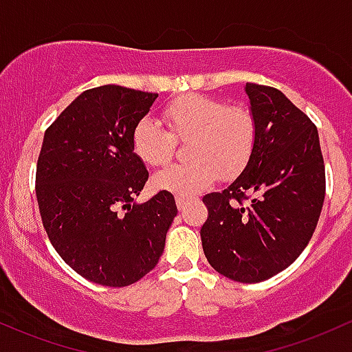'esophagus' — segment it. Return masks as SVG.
I'll return each instance as SVG.
<instances>
[{
  "label": "esophagus",
  "mask_w": 352,
  "mask_h": 352,
  "mask_svg": "<svg viewBox=\"0 0 352 352\" xmlns=\"http://www.w3.org/2000/svg\"><path fill=\"white\" fill-rule=\"evenodd\" d=\"M175 202H177V207H179V210H184V208L188 206L190 200L185 199V197H175Z\"/></svg>",
  "instance_id": "esophagus-1"
}]
</instances>
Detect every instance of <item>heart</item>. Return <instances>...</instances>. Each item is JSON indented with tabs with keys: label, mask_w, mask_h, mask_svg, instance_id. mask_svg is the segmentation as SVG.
<instances>
[{
	"label": "heart",
	"mask_w": 352,
	"mask_h": 352,
	"mask_svg": "<svg viewBox=\"0 0 352 352\" xmlns=\"http://www.w3.org/2000/svg\"><path fill=\"white\" fill-rule=\"evenodd\" d=\"M167 130L153 120L142 118L132 130L133 153L150 167H164L175 153V142H187L188 162L164 168L153 175L157 190L192 197L206 190L220 177L241 175L256 152L258 126L252 111L212 96H177L164 108Z\"/></svg>",
	"instance_id": "1"
}]
</instances>
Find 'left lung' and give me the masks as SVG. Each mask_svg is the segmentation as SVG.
Here are the masks:
<instances>
[{
    "label": "left lung",
    "instance_id": "obj_1",
    "mask_svg": "<svg viewBox=\"0 0 352 352\" xmlns=\"http://www.w3.org/2000/svg\"><path fill=\"white\" fill-rule=\"evenodd\" d=\"M257 120L256 152L234 184L202 199L204 254L219 274L254 284L300 256L314 234L326 195L318 129L283 91L247 83Z\"/></svg>",
    "mask_w": 352,
    "mask_h": 352
}]
</instances>
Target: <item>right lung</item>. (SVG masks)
I'll list each match as a JSON object with an SVG mask.
<instances>
[{"label": "right lung", "mask_w": 352, "mask_h": 352, "mask_svg": "<svg viewBox=\"0 0 352 352\" xmlns=\"http://www.w3.org/2000/svg\"><path fill=\"white\" fill-rule=\"evenodd\" d=\"M157 96L118 85L90 88L45 132L36 164L43 227L60 257L95 284L125 287L148 274L177 215L170 192L133 204L148 172L130 138Z\"/></svg>", "instance_id": "obj_1"}]
</instances>
